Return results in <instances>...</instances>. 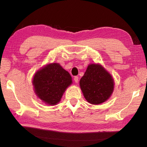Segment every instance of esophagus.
<instances>
[{"label":"esophagus","instance_id":"34e87169","mask_svg":"<svg viewBox=\"0 0 147 147\" xmlns=\"http://www.w3.org/2000/svg\"><path fill=\"white\" fill-rule=\"evenodd\" d=\"M74 82H75V83H78L79 81V78L78 76H75L74 78Z\"/></svg>","mask_w":147,"mask_h":147}]
</instances>
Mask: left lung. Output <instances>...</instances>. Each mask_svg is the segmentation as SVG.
<instances>
[{"instance_id": "1", "label": "left lung", "mask_w": 147, "mask_h": 147, "mask_svg": "<svg viewBox=\"0 0 147 147\" xmlns=\"http://www.w3.org/2000/svg\"><path fill=\"white\" fill-rule=\"evenodd\" d=\"M80 88L85 99L92 104L105 102L114 91V83L112 76L101 65H88L85 74L80 81Z\"/></svg>"}]
</instances>
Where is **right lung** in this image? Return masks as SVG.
<instances>
[{"label": "right lung", "instance_id": "1", "mask_svg": "<svg viewBox=\"0 0 147 147\" xmlns=\"http://www.w3.org/2000/svg\"><path fill=\"white\" fill-rule=\"evenodd\" d=\"M72 83V78L58 63L40 69L34 75L33 85L36 96L46 104L54 105L60 102L63 93Z\"/></svg>", "mask_w": 147, "mask_h": 147}]
</instances>
